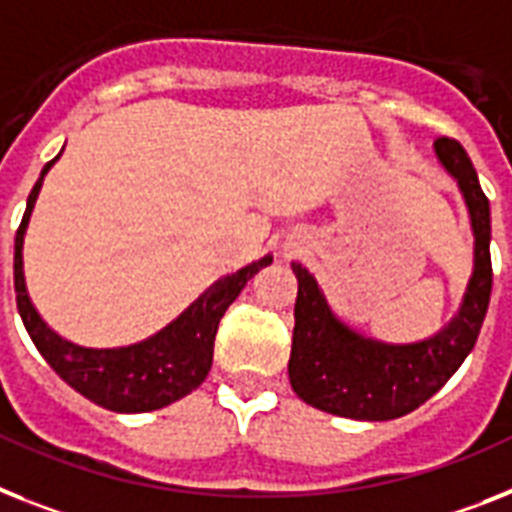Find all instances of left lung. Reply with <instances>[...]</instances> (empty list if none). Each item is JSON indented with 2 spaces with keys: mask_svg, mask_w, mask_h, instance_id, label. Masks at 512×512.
Masks as SVG:
<instances>
[{
  "mask_svg": "<svg viewBox=\"0 0 512 512\" xmlns=\"http://www.w3.org/2000/svg\"><path fill=\"white\" fill-rule=\"evenodd\" d=\"M439 164L458 183L474 230V272L453 322L437 335L408 345L374 340L342 322L329 308L322 287L303 264H295L293 350L287 374L303 403L358 421H390L416 411L460 369L474 350L492 293L489 201L474 164L458 141H434Z\"/></svg>",
  "mask_w": 512,
  "mask_h": 512,
  "instance_id": "8db88e82",
  "label": "left lung"
}]
</instances>
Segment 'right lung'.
I'll use <instances>...</instances> for the list:
<instances>
[{"mask_svg": "<svg viewBox=\"0 0 512 512\" xmlns=\"http://www.w3.org/2000/svg\"><path fill=\"white\" fill-rule=\"evenodd\" d=\"M57 159L59 156H54L41 170V177L28 196L18 235H15V293H18L20 319H23L38 353L57 371L59 379H65L83 398L114 413L159 411L164 405L190 395L204 382L211 369L219 319L225 316L230 303L238 298L253 274L264 269L266 264H272V256H264V259L253 261L238 272L217 280L204 295H198L175 322L135 345H125V348L75 345L57 335L38 316L23 274L25 227H28L33 206H36L44 175L52 170Z\"/></svg>", "mask_w": 512, "mask_h": 512, "instance_id": "1", "label": "right lung"}]
</instances>
